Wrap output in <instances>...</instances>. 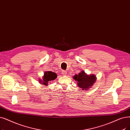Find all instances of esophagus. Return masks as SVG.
<instances>
[{
    "instance_id": "obj_1",
    "label": "esophagus",
    "mask_w": 130,
    "mask_h": 130,
    "mask_svg": "<svg viewBox=\"0 0 130 130\" xmlns=\"http://www.w3.org/2000/svg\"><path fill=\"white\" fill-rule=\"evenodd\" d=\"M61 74L63 75H66L67 74V72L65 71H62L61 72Z\"/></svg>"
}]
</instances>
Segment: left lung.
I'll return each instance as SVG.
<instances>
[{
    "instance_id": "left-lung-1",
    "label": "left lung",
    "mask_w": 130,
    "mask_h": 130,
    "mask_svg": "<svg viewBox=\"0 0 130 130\" xmlns=\"http://www.w3.org/2000/svg\"><path fill=\"white\" fill-rule=\"evenodd\" d=\"M73 78L77 81L78 87L82 88L83 90H89L96 81V76L94 74L87 75L83 71L78 73V74L75 75Z\"/></svg>"
}]
</instances>
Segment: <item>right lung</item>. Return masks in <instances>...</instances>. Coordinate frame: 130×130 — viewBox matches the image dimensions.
<instances>
[{
	"mask_svg": "<svg viewBox=\"0 0 130 130\" xmlns=\"http://www.w3.org/2000/svg\"><path fill=\"white\" fill-rule=\"evenodd\" d=\"M57 76V74L55 72H53L52 71L45 72L42 77V80H40L39 82L42 85L47 86L48 83H50L51 81L55 80Z\"/></svg>",
	"mask_w": 130,
	"mask_h": 130,
	"instance_id": "obj_1",
	"label": "right lung"
}]
</instances>
